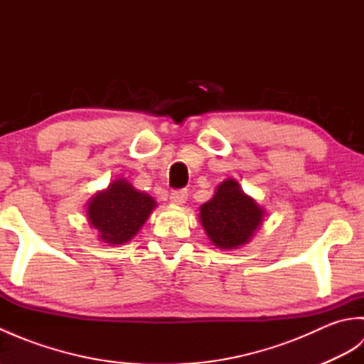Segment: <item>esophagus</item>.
Segmentation results:
<instances>
[{
    "label": "esophagus",
    "instance_id": "esophagus-1",
    "mask_svg": "<svg viewBox=\"0 0 364 364\" xmlns=\"http://www.w3.org/2000/svg\"><path fill=\"white\" fill-rule=\"evenodd\" d=\"M186 200H188V191L186 189H175V191H172V194H170V202L175 203V205L186 203Z\"/></svg>",
    "mask_w": 364,
    "mask_h": 364
}]
</instances>
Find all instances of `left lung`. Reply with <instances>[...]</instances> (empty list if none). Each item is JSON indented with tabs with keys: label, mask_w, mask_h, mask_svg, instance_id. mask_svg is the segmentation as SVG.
<instances>
[{
	"label": "left lung",
	"mask_w": 364,
	"mask_h": 364,
	"mask_svg": "<svg viewBox=\"0 0 364 364\" xmlns=\"http://www.w3.org/2000/svg\"><path fill=\"white\" fill-rule=\"evenodd\" d=\"M264 211L245 196L235 180H225L215 196L200 208L206 235L219 249H237L250 241Z\"/></svg>",
	"instance_id": "8db88e82"
}]
</instances>
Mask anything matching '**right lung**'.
I'll use <instances>...</instances> for the list:
<instances>
[{"instance_id":"add662e5","label":"right lung","mask_w":364,"mask_h":364,"mask_svg":"<svg viewBox=\"0 0 364 364\" xmlns=\"http://www.w3.org/2000/svg\"><path fill=\"white\" fill-rule=\"evenodd\" d=\"M154 206L156 202L150 196L136 191L127 180H119L90 200L87 215L100 237L115 245L128 242Z\"/></svg>"}]
</instances>
